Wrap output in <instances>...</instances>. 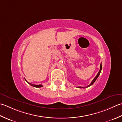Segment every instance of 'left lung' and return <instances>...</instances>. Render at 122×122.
<instances>
[{"instance_id":"obj_1","label":"left lung","mask_w":122,"mask_h":122,"mask_svg":"<svg viewBox=\"0 0 122 122\" xmlns=\"http://www.w3.org/2000/svg\"><path fill=\"white\" fill-rule=\"evenodd\" d=\"M102 63L101 64V65H100V69H99V72L98 73V74H97V75L96 76V77L95 78H94V79H93V80L92 81V83L89 84V85H88L87 86V87H81V86H79V87H77L78 88H86V87H89L90 86H91V85H92L94 83V82L97 79V78H98V77L99 76V74H100V73H101V71H102Z\"/></svg>"}]
</instances>
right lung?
<instances>
[{
  "mask_svg": "<svg viewBox=\"0 0 122 122\" xmlns=\"http://www.w3.org/2000/svg\"><path fill=\"white\" fill-rule=\"evenodd\" d=\"M25 81L27 82V83H28L29 84H30V85H31L32 86H33V87H43V86L42 85H41V84H40V85H34V84H30V83H28V81H27L26 79H25Z\"/></svg>",
  "mask_w": 122,
  "mask_h": 122,
  "instance_id": "obj_1",
  "label": "right lung"
}]
</instances>
